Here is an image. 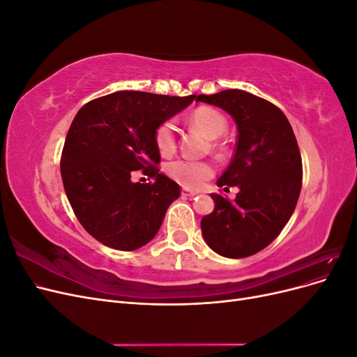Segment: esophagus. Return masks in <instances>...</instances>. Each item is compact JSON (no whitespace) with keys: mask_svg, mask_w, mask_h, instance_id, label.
Instances as JSON below:
<instances>
[{"mask_svg":"<svg viewBox=\"0 0 357 357\" xmlns=\"http://www.w3.org/2000/svg\"><path fill=\"white\" fill-rule=\"evenodd\" d=\"M198 195V192H192V190H188V189H183L181 190V197L183 198H193V197H197Z\"/></svg>","mask_w":357,"mask_h":357,"instance_id":"esophagus-1","label":"esophagus"}]
</instances>
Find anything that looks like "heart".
I'll return each mask as SVG.
<instances>
[{
    "mask_svg": "<svg viewBox=\"0 0 357 357\" xmlns=\"http://www.w3.org/2000/svg\"><path fill=\"white\" fill-rule=\"evenodd\" d=\"M190 123L207 137L208 139H215L222 137L228 122L226 117L210 107H199L190 114ZM155 143L162 155H171L176 150V126L171 121L162 122L155 132ZM168 176L176 180L178 185L188 189H198L205 181L213 177L214 168L208 162L204 160H190V159H177L167 167Z\"/></svg>",
    "mask_w": 357,
    "mask_h": 357,
    "instance_id": "b5f03b06",
    "label": "heart"
}]
</instances>
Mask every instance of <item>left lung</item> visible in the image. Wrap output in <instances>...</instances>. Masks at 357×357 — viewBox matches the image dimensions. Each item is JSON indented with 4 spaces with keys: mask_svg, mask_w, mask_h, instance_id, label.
Masks as SVG:
<instances>
[{
    "mask_svg": "<svg viewBox=\"0 0 357 357\" xmlns=\"http://www.w3.org/2000/svg\"><path fill=\"white\" fill-rule=\"evenodd\" d=\"M197 101L225 110L238 129L218 186L240 192L232 201L211 193L214 210L201 220L204 240L220 256H252L277 238L296 207L302 160L294 129L278 107L245 91L199 95Z\"/></svg>",
    "mask_w": 357,
    "mask_h": 357,
    "instance_id": "obj_1",
    "label": "left lung"
}]
</instances>
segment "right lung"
<instances>
[{"label": "right lung", "instance_id": "add662e5", "mask_svg": "<svg viewBox=\"0 0 357 357\" xmlns=\"http://www.w3.org/2000/svg\"><path fill=\"white\" fill-rule=\"evenodd\" d=\"M195 100L121 91L84 104L61 158L63 189L83 228L101 244L131 252L158 234L180 186L155 167L156 128ZM143 169L153 183H134Z\"/></svg>", "mask_w": 357, "mask_h": 357}]
</instances>
